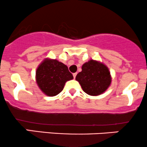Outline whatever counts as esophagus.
<instances>
[{
	"mask_svg": "<svg viewBox=\"0 0 147 147\" xmlns=\"http://www.w3.org/2000/svg\"><path fill=\"white\" fill-rule=\"evenodd\" d=\"M76 75H77V73H74V74H73V76H74V78H76Z\"/></svg>",
	"mask_w": 147,
	"mask_h": 147,
	"instance_id": "obj_1",
	"label": "esophagus"
}]
</instances>
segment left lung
<instances>
[{"label": "left lung", "mask_w": 147, "mask_h": 147, "mask_svg": "<svg viewBox=\"0 0 147 147\" xmlns=\"http://www.w3.org/2000/svg\"><path fill=\"white\" fill-rule=\"evenodd\" d=\"M76 80L85 92L92 96L102 94L111 83L108 67L103 63L93 59L83 64L82 71L77 74Z\"/></svg>", "instance_id": "1"}]
</instances>
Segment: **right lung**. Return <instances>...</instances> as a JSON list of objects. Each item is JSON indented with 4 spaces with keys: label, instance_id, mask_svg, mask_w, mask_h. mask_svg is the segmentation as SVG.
I'll use <instances>...</instances> for the list:
<instances>
[{
    "label": "right lung",
    "instance_id": "obj_1",
    "mask_svg": "<svg viewBox=\"0 0 147 147\" xmlns=\"http://www.w3.org/2000/svg\"><path fill=\"white\" fill-rule=\"evenodd\" d=\"M73 78V75L65 64L57 59L48 58L40 63L36 72L38 86L49 97L60 93L66 82Z\"/></svg>",
    "mask_w": 147,
    "mask_h": 147
}]
</instances>
